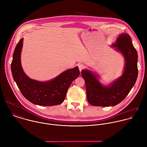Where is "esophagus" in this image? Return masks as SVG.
<instances>
[{
  "label": "esophagus",
  "mask_w": 147,
  "mask_h": 147,
  "mask_svg": "<svg viewBox=\"0 0 147 147\" xmlns=\"http://www.w3.org/2000/svg\"><path fill=\"white\" fill-rule=\"evenodd\" d=\"M78 67H79V70L80 71H81V70L84 68V65L83 64H81L78 66Z\"/></svg>",
  "instance_id": "esophagus-1"
}]
</instances>
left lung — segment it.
<instances>
[{
    "mask_svg": "<svg viewBox=\"0 0 147 147\" xmlns=\"http://www.w3.org/2000/svg\"><path fill=\"white\" fill-rule=\"evenodd\" d=\"M112 47L121 52L125 63L121 76L109 86H103L96 74L82 70L81 75L85 82L87 99L90 104L98 107L115 106L127 97L135 84L138 76V53L129 34L123 33Z\"/></svg>",
    "mask_w": 147,
    "mask_h": 147,
    "instance_id": "1",
    "label": "left lung"
}]
</instances>
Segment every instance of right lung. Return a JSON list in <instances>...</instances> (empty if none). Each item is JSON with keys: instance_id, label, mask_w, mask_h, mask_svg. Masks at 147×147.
<instances>
[{"instance_id": "add662e5", "label": "right lung", "mask_w": 147, "mask_h": 147, "mask_svg": "<svg viewBox=\"0 0 147 147\" xmlns=\"http://www.w3.org/2000/svg\"><path fill=\"white\" fill-rule=\"evenodd\" d=\"M23 40L21 39L15 49L11 65L12 77L22 95L35 105L54 106L61 104L71 82L80 75L78 67L67 70L49 81L32 80L24 73L21 65Z\"/></svg>"}]
</instances>
